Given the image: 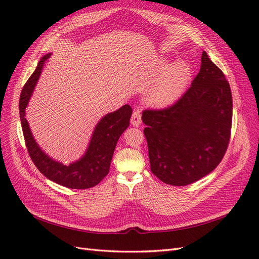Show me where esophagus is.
<instances>
[{
  "label": "esophagus",
  "mask_w": 259,
  "mask_h": 259,
  "mask_svg": "<svg viewBox=\"0 0 259 259\" xmlns=\"http://www.w3.org/2000/svg\"><path fill=\"white\" fill-rule=\"evenodd\" d=\"M132 125L134 126H139L140 123H142V114H140L139 110H135L134 113L132 115Z\"/></svg>",
  "instance_id": "1"
}]
</instances>
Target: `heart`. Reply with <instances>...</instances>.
<instances>
[{
    "label": "heart",
    "instance_id": "1",
    "mask_svg": "<svg viewBox=\"0 0 259 259\" xmlns=\"http://www.w3.org/2000/svg\"><path fill=\"white\" fill-rule=\"evenodd\" d=\"M168 68L167 62L162 65V71ZM190 69L185 62L170 67L167 72L147 92V101L153 106H167L182 95L189 79Z\"/></svg>",
    "mask_w": 259,
    "mask_h": 259
}]
</instances>
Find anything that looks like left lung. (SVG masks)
Returning <instances> with one entry per match:
<instances>
[{
	"mask_svg": "<svg viewBox=\"0 0 259 259\" xmlns=\"http://www.w3.org/2000/svg\"><path fill=\"white\" fill-rule=\"evenodd\" d=\"M144 134L152 173L187 186L214 170L229 145L232 95L225 74L205 52L191 86L174 105L145 110Z\"/></svg>",
	"mask_w": 259,
	"mask_h": 259,
	"instance_id": "left-lung-1",
	"label": "left lung"
}]
</instances>
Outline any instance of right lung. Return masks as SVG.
Returning <instances> with one entry per match:
<instances>
[{
	"label": "right lung",
	"instance_id": "add662e5",
	"mask_svg": "<svg viewBox=\"0 0 259 259\" xmlns=\"http://www.w3.org/2000/svg\"><path fill=\"white\" fill-rule=\"evenodd\" d=\"M50 57L51 54H46L38 61L35 71L29 77L20 94L19 114L23 137L31 160L46 178L71 189H88L98 185L108 175L116 143L128 127L133 109L125 105L116 111L106 114L96 125L86 152L79 161L64 165L53 160L36 144L25 117L26 108L44 62Z\"/></svg>",
	"mask_w": 259,
	"mask_h": 259
}]
</instances>
